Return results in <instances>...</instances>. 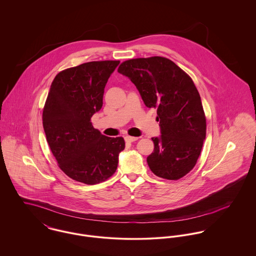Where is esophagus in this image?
I'll use <instances>...</instances> for the list:
<instances>
[{"instance_id":"esophagus-1","label":"esophagus","mask_w":256,"mask_h":256,"mask_svg":"<svg viewBox=\"0 0 256 256\" xmlns=\"http://www.w3.org/2000/svg\"><path fill=\"white\" fill-rule=\"evenodd\" d=\"M125 140L127 142H135L138 140V137H132V136H126L125 137Z\"/></svg>"}]
</instances>
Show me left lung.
I'll list each match as a JSON object with an SVG mask.
<instances>
[{
  "label": "left lung",
  "instance_id": "8db88e82",
  "mask_svg": "<svg viewBox=\"0 0 256 256\" xmlns=\"http://www.w3.org/2000/svg\"><path fill=\"white\" fill-rule=\"evenodd\" d=\"M118 73L136 86L146 108H156L162 135L152 138L150 170L162 178H182L195 166L206 137V118L193 80L172 60L158 56L127 60Z\"/></svg>",
  "mask_w": 256,
  "mask_h": 256
}]
</instances>
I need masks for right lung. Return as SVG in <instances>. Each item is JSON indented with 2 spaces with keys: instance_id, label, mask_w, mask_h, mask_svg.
<instances>
[{
  "instance_id": "add662e5",
  "label": "right lung",
  "mask_w": 256,
  "mask_h": 256,
  "mask_svg": "<svg viewBox=\"0 0 256 256\" xmlns=\"http://www.w3.org/2000/svg\"><path fill=\"white\" fill-rule=\"evenodd\" d=\"M120 61H94L66 69L53 80L43 110V128L60 168L74 180L94 185L110 178L124 150L122 137L94 129L104 88Z\"/></svg>"
}]
</instances>
